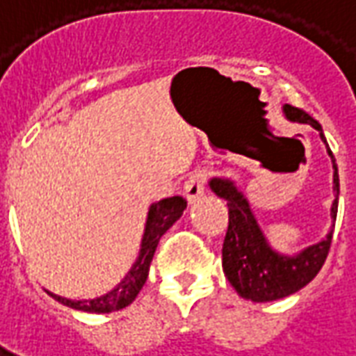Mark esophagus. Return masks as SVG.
Instances as JSON below:
<instances>
[{
  "mask_svg": "<svg viewBox=\"0 0 356 356\" xmlns=\"http://www.w3.org/2000/svg\"><path fill=\"white\" fill-rule=\"evenodd\" d=\"M206 181H208V175L204 171H196L191 177L186 179L185 186H183V194L188 200V204H194L196 200H200L204 193H206Z\"/></svg>",
  "mask_w": 356,
  "mask_h": 356,
  "instance_id": "34e87169",
  "label": "esophagus"
}]
</instances>
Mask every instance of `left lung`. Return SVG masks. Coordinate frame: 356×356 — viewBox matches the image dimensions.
<instances>
[{
  "mask_svg": "<svg viewBox=\"0 0 356 356\" xmlns=\"http://www.w3.org/2000/svg\"><path fill=\"white\" fill-rule=\"evenodd\" d=\"M286 118L291 122L313 125L321 133V139L326 145L332 168H334V194L332 202V219L337 216V196H339V175H337L336 158L328 148L326 137L322 133L321 124L309 116L303 110L286 104ZM209 188L227 200L229 206V229L223 242V273L232 288L244 299H252L255 303L276 301L288 298L299 291L303 286L318 275L332 246V232L326 238L313 246L301 250L299 254L284 255L268 246L261 227L255 219L250 202L234 185V181L225 177H213L209 181Z\"/></svg>",
  "mask_w": 356,
  "mask_h": 356,
  "instance_id": "8db88e82",
  "label": "left lung"
}]
</instances>
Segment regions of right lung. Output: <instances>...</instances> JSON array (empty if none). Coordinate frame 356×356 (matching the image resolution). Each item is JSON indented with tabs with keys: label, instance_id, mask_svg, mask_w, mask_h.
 <instances>
[{
	"label": "right lung",
	"instance_id": "obj_1",
	"mask_svg": "<svg viewBox=\"0 0 356 356\" xmlns=\"http://www.w3.org/2000/svg\"><path fill=\"white\" fill-rule=\"evenodd\" d=\"M186 208V200L181 196H171V198H163V200L156 202L148 208L147 225H145V234H143V242H140V252L137 261L133 263L129 273L125 275L122 282L118 284L114 290L104 293L101 298L95 299H66L60 298L57 293L47 291L51 298L57 299L58 303L66 307H72L76 311H83V313H112V311H120L124 307L131 305L133 299L137 298L140 288L145 286L148 276V268L154 257L156 246L162 238V234L171 225L177 221L179 217L183 216Z\"/></svg>",
	"mask_w": 356,
	"mask_h": 356
}]
</instances>
